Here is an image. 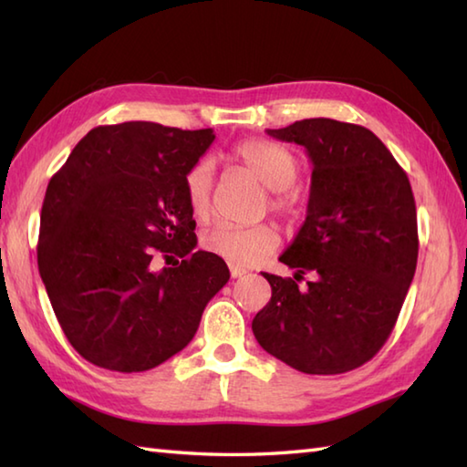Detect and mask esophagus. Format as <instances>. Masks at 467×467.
<instances>
[{
  "mask_svg": "<svg viewBox=\"0 0 467 467\" xmlns=\"http://www.w3.org/2000/svg\"><path fill=\"white\" fill-rule=\"evenodd\" d=\"M228 269H231V276L233 279H241V276H244L246 273V269H243V266H239V265H228Z\"/></svg>",
  "mask_w": 467,
  "mask_h": 467,
  "instance_id": "1",
  "label": "esophagus"
}]
</instances>
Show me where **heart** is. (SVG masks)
Returning <instances> with one entry per match:
<instances>
[{"label": "heart", "mask_w": 467, "mask_h": 467, "mask_svg": "<svg viewBox=\"0 0 467 467\" xmlns=\"http://www.w3.org/2000/svg\"><path fill=\"white\" fill-rule=\"evenodd\" d=\"M231 158L251 172L256 181L271 191V206L276 213L293 216L299 211V194L293 184L299 176V161L286 148L253 138L236 144ZM184 194L191 213L196 218L208 214L213 194V171L206 161L196 162L184 176ZM202 249L234 265H254L269 256L281 243L279 231L271 223L254 226L218 224L202 234Z\"/></svg>", "instance_id": "1"}]
</instances>
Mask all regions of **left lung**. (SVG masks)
Segmentation results:
<instances>
[{
	"mask_svg": "<svg viewBox=\"0 0 467 467\" xmlns=\"http://www.w3.org/2000/svg\"><path fill=\"white\" fill-rule=\"evenodd\" d=\"M266 134L305 148L313 164L305 223L263 273L271 301L253 333L266 353L309 375L357 369L381 349L418 265V214L408 174L363 126L309 118ZM314 279L298 286L302 275Z\"/></svg>",
	"mask_w": 467,
	"mask_h": 467,
	"instance_id": "1",
	"label": "left lung"
}]
</instances>
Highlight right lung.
Masks as SVG:
<instances>
[{
    "label": "right lung",
    "mask_w": 467,
    "mask_h": 467,
    "mask_svg": "<svg viewBox=\"0 0 467 467\" xmlns=\"http://www.w3.org/2000/svg\"><path fill=\"white\" fill-rule=\"evenodd\" d=\"M214 140L213 128L154 122L98 126L47 184L39 276L67 341L86 361L146 371L192 341L206 303L231 279L196 251L184 176ZM156 255L182 259L162 272Z\"/></svg>",
    "instance_id": "obj_1"
}]
</instances>
